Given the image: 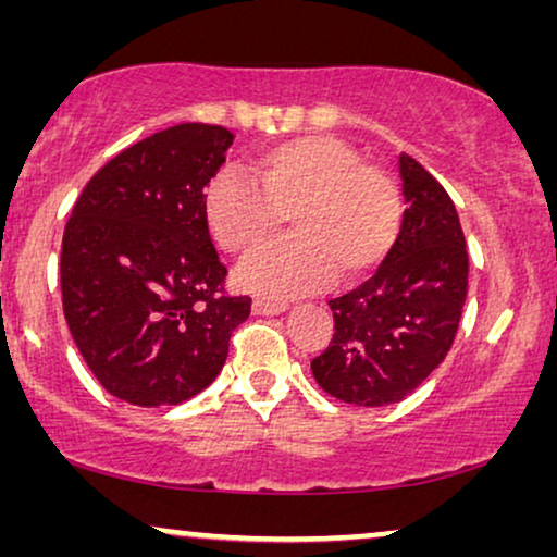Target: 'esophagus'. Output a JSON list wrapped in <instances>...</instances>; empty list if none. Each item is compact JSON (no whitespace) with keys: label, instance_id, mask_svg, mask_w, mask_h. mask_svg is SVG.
I'll return each mask as SVG.
<instances>
[{"label":"esophagus","instance_id":"34e87169","mask_svg":"<svg viewBox=\"0 0 557 557\" xmlns=\"http://www.w3.org/2000/svg\"><path fill=\"white\" fill-rule=\"evenodd\" d=\"M250 309H253V314H281V311L286 309V301H273L265 299V296H256Z\"/></svg>","mask_w":557,"mask_h":557}]
</instances>
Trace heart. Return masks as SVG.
<instances>
[{
  "mask_svg": "<svg viewBox=\"0 0 557 557\" xmlns=\"http://www.w3.org/2000/svg\"><path fill=\"white\" fill-rule=\"evenodd\" d=\"M253 182L220 172L202 195L205 225L220 250L248 256L292 223L294 235L250 256L238 281L250 292L292 296L357 284L375 273L400 235L403 202L391 174L362 162L352 144L326 134L258 149Z\"/></svg>",
  "mask_w": 557,
  "mask_h": 557,
  "instance_id": "heart-1",
  "label": "heart"
}]
</instances>
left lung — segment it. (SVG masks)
Here are the masks:
<instances>
[{
  "label": "left lung",
  "mask_w": 557,
  "mask_h": 557,
  "mask_svg": "<svg viewBox=\"0 0 557 557\" xmlns=\"http://www.w3.org/2000/svg\"><path fill=\"white\" fill-rule=\"evenodd\" d=\"M400 235L355 292L330 301L334 334L311 372L342 403L380 408L413 393L454 345L469 284L467 240L451 197L400 154Z\"/></svg>",
  "instance_id": "left-lung-1"
}]
</instances>
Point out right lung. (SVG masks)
I'll use <instances>...</instances> for the list:
<instances>
[{
	"mask_svg": "<svg viewBox=\"0 0 557 557\" xmlns=\"http://www.w3.org/2000/svg\"><path fill=\"white\" fill-rule=\"evenodd\" d=\"M233 134L180 124L106 162L73 205L60 250L67 330L111 395L141 408L205 391L250 296L225 292L202 215Z\"/></svg>",
	"mask_w": 557,
	"mask_h": 557,
	"instance_id": "obj_1",
	"label": "right lung"
}]
</instances>
